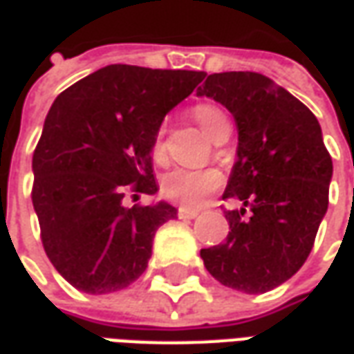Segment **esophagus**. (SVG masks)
<instances>
[{"instance_id": "esophagus-1", "label": "esophagus", "mask_w": 354, "mask_h": 354, "mask_svg": "<svg viewBox=\"0 0 354 354\" xmlns=\"http://www.w3.org/2000/svg\"><path fill=\"white\" fill-rule=\"evenodd\" d=\"M198 209H190V207H179L177 209V215H179V219H194L198 217Z\"/></svg>"}]
</instances>
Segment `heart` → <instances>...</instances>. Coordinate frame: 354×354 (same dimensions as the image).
Wrapping results in <instances>:
<instances>
[{"label": "heart", "mask_w": 354, "mask_h": 354, "mask_svg": "<svg viewBox=\"0 0 354 354\" xmlns=\"http://www.w3.org/2000/svg\"><path fill=\"white\" fill-rule=\"evenodd\" d=\"M194 118L209 139H217L223 131L230 129V122L227 114L215 104H198L194 109ZM150 156L156 164H164L167 158L165 147V124L158 127L156 135L150 145ZM223 177L217 169H185L177 167L173 171L165 173L160 183V190L167 200L185 207H198L205 202V198L221 189Z\"/></svg>", "instance_id": "heart-1"}]
</instances>
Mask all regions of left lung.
<instances>
[{"label": "left lung", "mask_w": 354, "mask_h": 354, "mask_svg": "<svg viewBox=\"0 0 354 354\" xmlns=\"http://www.w3.org/2000/svg\"><path fill=\"white\" fill-rule=\"evenodd\" d=\"M196 93L234 116L238 160L223 198L244 204L225 212V244L200 255L223 286L269 292L307 261L328 209L333 167L322 129L299 99L257 72L209 74Z\"/></svg>", "instance_id": "1"}]
</instances>
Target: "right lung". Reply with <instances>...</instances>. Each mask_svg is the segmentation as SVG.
I'll return each instance as SVG.
<instances>
[{
	"label": "right lung",
	"instance_id": "1",
	"mask_svg": "<svg viewBox=\"0 0 354 354\" xmlns=\"http://www.w3.org/2000/svg\"><path fill=\"white\" fill-rule=\"evenodd\" d=\"M204 77L110 64L55 99L32 158V202L49 261L76 290L118 292L147 270L152 238L177 209L124 200L158 190L152 139Z\"/></svg>",
	"mask_w": 354,
	"mask_h": 354
}]
</instances>
